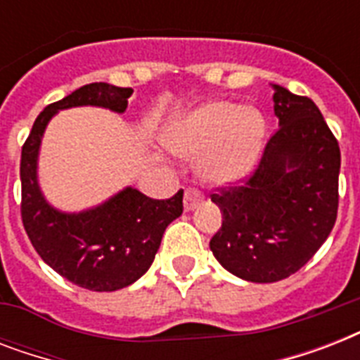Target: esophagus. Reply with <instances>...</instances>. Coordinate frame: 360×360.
<instances>
[{
  "label": "esophagus",
  "mask_w": 360,
  "mask_h": 360,
  "mask_svg": "<svg viewBox=\"0 0 360 360\" xmlns=\"http://www.w3.org/2000/svg\"><path fill=\"white\" fill-rule=\"evenodd\" d=\"M203 202V194L196 188H186L185 191V211L186 213H191L194 209Z\"/></svg>",
  "instance_id": "1"
}]
</instances>
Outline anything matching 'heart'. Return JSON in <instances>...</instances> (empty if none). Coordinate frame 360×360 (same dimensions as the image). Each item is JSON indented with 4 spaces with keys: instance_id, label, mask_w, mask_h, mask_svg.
I'll use <instances>...</instances> for the list:
<instances>
[{
    "instance_id": "heart-1",
    "label": "heart",
    "mask_w": 360,
    "mask_h": 360,
    "mask_svg": "<svg viewBox=\"0 0 360 360\" xmlns=\"http://www.w3.org/2000/svg\"><path fill=\"white\" fill-rule=\"evenodd\" d=\"M267 138V121L254 106L231 101L202 104L164 132L169 151L196 160L198 174L213 186L246 181L259 164Z\"/></svg>"
}]
</instances>
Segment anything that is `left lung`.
I'll list each match as a JSON object with an SVG mask.
<instances>
[{
  "label": "left lung",
  "mask_w": 360,
  "mask_h": 360,
  "mask_svg": "<svg viewBox=\"0 0 360 360\" xmlns=\"http://www.w3.org/2000/svg\"><path fill=\"white\" fill-rule=\"evenodd\" d=\"M278 130L250 179L211 202L222 228L209 246L246 282L271 284L297 273L336 222L340 147L308 97L273 84Z\"/></svg>",
  "instance_id": "8db88e82"
}]
</instances>
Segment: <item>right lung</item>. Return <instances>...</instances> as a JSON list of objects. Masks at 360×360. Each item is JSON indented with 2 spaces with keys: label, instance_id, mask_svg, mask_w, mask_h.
<instances>
[{
  "label": "right lung",
  "instance_id": "obj_1",
  "mask_svg": "<svg viewBox=\"0 0 360 360\" xmlns=\"http://www.w3.org/2000/svg\"><path fill=\"white\" fill-rule=\"evenodd\" d=\"M130 87L95 82L42 110L22 147V222L42 262L89 291H117L147 273L164 231L183 213V191L151 200L124 186L98 205L61 211L48 202L39 183V153L44 130L61 110L95 106L124 114Z\"/></svg>",
  "mask_w": 360,
  "mask_h": 360
}]
</instances>
